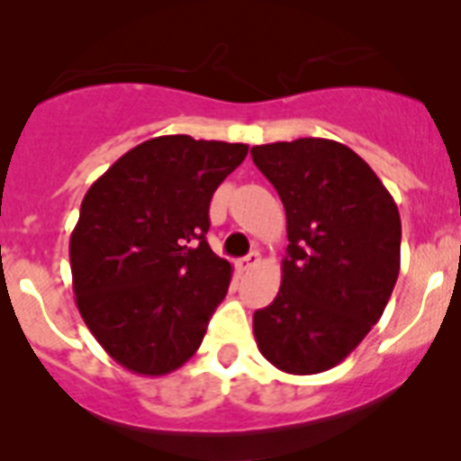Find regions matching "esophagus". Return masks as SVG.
Masks as SVG:
<instances>
[{
  "mask_svg": "<svg viewBox=\"0 0 461 461\" xmlns=\"http://www.w3.org/2000/svg\"><path fill=\"white\" fill-rule=\"evenodd\" d=\"M259 261H261V255L255 250V252H250V255L243 257V259L239 261V268L240 270H252V268H257V266H259Z\"/></svg>",
  "mask_w": 461,
  "mask_h": 461,
  "instance_id": "obj_1",
  "label": "esophagus"
}]
</instances>
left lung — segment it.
Listing matches in <instances>:
<instances>
[{"label":"left lung","mask_w":461,"mask_h":461,"mask_svg":"<svg viewBox=\"0 0 461 461\" xmlns=\"http://www.w3.org/2000/svg\"><path fill=\"white\" fill-rule=\"evenodd\" d=\"M286 211L282 286L255 312L257 348L291 375L341 364L380 321L400 273V213L359 154L328 139L255 145Z\"/></svg>","instance_id":"1"}]
</instances>
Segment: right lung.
Returning <instances> with one entry per match:
<instances>
[{"label":"right lung","instance_id":"right-lung-1","mask_svg":"<svg viewBox=\"0 0 461 461\" xmlns=\"http://www.w3.org/2000/svg\"><path fill=\"white\" fill-rule=\"evenodd\" d=\"M248 145L158 136L84 195L70 236L72 289L102 348L139 375L184 366L227 295L230 261L206 243L211 197Z\"/></svg>","mask_w":461,"mask_h":461}]
</instances>
